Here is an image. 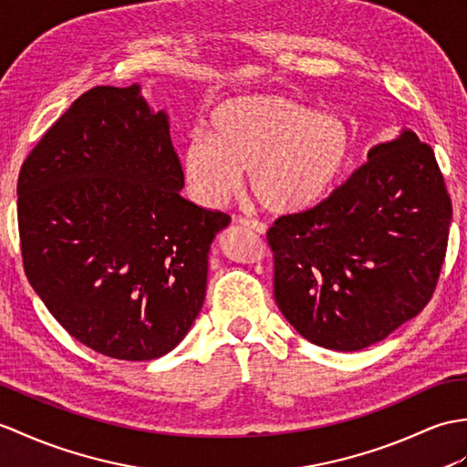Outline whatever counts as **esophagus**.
I'll list each match as a JSON object with an SVG mask.
<instances>
[{"instance_id":"1","label":"esophagus","mask_w":467,"mask_h":467,"mask_svg":"<svg viewBox=\"0 0 467 467\" xmlns=\"http://www.w3.org/2000/svg\"><path fill=\"white\" fill-rule=\"evenodd\" d=\"M236 224L246 226V229H251V231L258 233V234H265L266 229H268V226H266L265 223H258V221H254V219H238Z\"/></svg>"}]
</instances>
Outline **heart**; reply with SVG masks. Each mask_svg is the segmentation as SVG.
<instances>
[{
	"instance_id": "heart-1",
	"label": "heart",
	"mask_w": 467,
	"mask_h": 467,
	"mask_svg": "<svg viewBox=\"0 0 467 467\" xmlns=\"http://www.w3.org/2000/svg\"><path fill=\"white\" fill-rule=\"evenodd\" d=\"M352 153L346 119L283 95H241L214 107L209 135H192L182 162L194 194L214 207L233 197L248 171L260 207L298 214L338 189Z\"/></svg>"
}]
</instances>
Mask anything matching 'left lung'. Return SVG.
<instances>
[{
	"label": "left lung",
	"instance_id": "obj_1",
	"mask_svg": "<svg viewBox=\"0 0 467 467\" xmlns=\"http://www.w3.org/2000/svg\"><path fill=\"white\" fill-rule=\"evenodd\" d=\"M450 223L436 155L402 129L318 207L270 226L276 305L312 344L368 348L430 302Z\"/></svg>",
	"mask_w": 467,
	"mask_h": 467
}]
</instances>
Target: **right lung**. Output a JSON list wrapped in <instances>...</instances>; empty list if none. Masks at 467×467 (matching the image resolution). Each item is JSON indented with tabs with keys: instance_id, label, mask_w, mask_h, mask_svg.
<instances>
[{
	"instance_id": "right-lung-1",
	"label": "right lung",
	"mask_w": 467,
	"mask_h": 467,
	"mask_svg": "<svg viewBox=\"0 0 467 467\" xmlns=\"http://www.w3.org/2000/svg\"><path fill=\"white\" fill-rule=\"evenodd\" d=\"M169 117L140 87L83 93L17 181L29 285L75 340L117 360L171 352L199 317L231 216L182 199Z\"/></svg>"
}]
</instances>
